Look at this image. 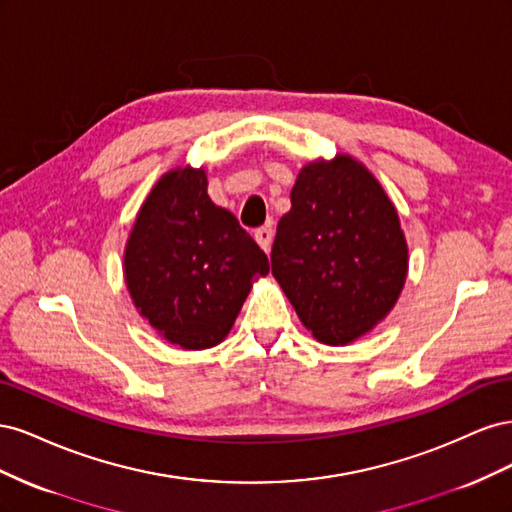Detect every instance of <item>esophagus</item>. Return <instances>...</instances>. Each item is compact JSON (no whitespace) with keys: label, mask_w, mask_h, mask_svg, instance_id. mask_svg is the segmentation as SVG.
I'll use <instances>...</instances> for the list:
<instances>
[{"label":"esophagus","mask_w":512,"mask_h":512,"mask_svg":"<svg viewBox=\"0 0 512 512\" xmlns=\"http://www.w3.org/2000/svg\"><path fill=\"white\" fill-rule=\"evenodd\" d=\"M254 239L262 247V250L269 252L271 250V243H273V230L271 228H258L254 232Z\"/></svg>","instance_id":"1"}]
</instances>
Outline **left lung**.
I'll return each instance as SVG.
<instances>
[{
  "instance_id": "1",
  "label": "left lung",
  "mask_w": 512,
  "mask_h": 512,
  "mask_svg": "<svg viewBox=\"0 0 512 512\" xmlns=\"http://www.w3.org/2000/svg\"><path fill=\"white\" fill-rule=\"evenodd\" d=\"M277 224L271 267L307 331L348 346L389 316L408 277L399 213L348 153L307 162Z\"/></svg>"
}]
</instances>
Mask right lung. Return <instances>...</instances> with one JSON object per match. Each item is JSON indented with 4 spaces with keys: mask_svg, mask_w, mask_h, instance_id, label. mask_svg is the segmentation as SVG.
I'll list each match as a JSON object with an SVG mask.
<instances>
[{
    "mask_svg": "<svg viewBox=\"0 0 512 512\" xmlns=\"http://www.w3.org/2000/svg\"><path fill=\"white\" fill-rule=\"evenodd\" d=\"M207 170L170 168L153 185L123 250L136 312L183 350L222 344L269 258L207 194Z\"/></svg>",
    "mask_w": 512,
    "mask_h": 512,
    "instance_id": "right-lung-1",
    "label": "right lung"
}]
</instances>
